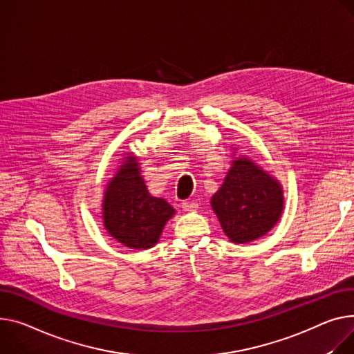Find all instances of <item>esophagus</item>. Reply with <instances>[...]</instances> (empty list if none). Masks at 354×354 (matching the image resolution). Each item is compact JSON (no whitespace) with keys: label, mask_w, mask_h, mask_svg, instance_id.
Listing matches in <instances>:
<instances>
[{"label":"esophagus","mask_w":354,"mask_h":354,"mask_svg":"<svg viewBox=\"0 0 354 354\" xmlns=\"http://www.w3.org/2000/svg\"><path fill=\"white\" fill-rule=\"evenodd\" d=\"M182 209L185 212H195L198 209V203L196 202H189V201H185L182 202Z\"/></svg>","instance_id":"34e87169"}]
</instances>
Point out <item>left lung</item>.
Here are the masks:
<instances>
[{
  "label": "left lung",
  "instance_id": "obj_1",
  "mask_svg": "<svg viewBox=\"0 0 354 354\" xmlns=\"http://www.w3.org/2000/svg\"><path fill=\"white\" fill-rule=\"evenodd\" d=\"M210 205L226 236L234 243H248L265 236L277 223L283 212V189L253 160L239 156L232 160Z\"/></svg>",
  "mask_w": 354,
  "mask_h": 354
}]
</instances>
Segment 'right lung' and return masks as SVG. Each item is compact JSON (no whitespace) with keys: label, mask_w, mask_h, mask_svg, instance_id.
<instances>
[{"label":"right lung","mask_w":354,"mask_h":354,"mask_svg":"<svg viewBox=\"0 0 354 354\" xmlns=\"http://www.w3.org/2000/svg\"><path fill=\"white\" fill-rule=\"evenodd\" d=\"M102 215L113 239L131 249H149L158 243L175 209L165 199L151 196L136 156L129 155L106 186Z\"/></svg>","instance_id":"right-lung-1"}]
</instances>
